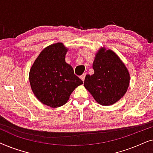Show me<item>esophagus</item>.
Masks as SVG:
<instances>
[{"label": "esophagus", "instance_id": "34e87169", "mask_svg": "<svg viewBox=\"0 0 153 153\" xmlns=\"http://www.w3.org/2000/svg\"><path fill=\"white\" fill-rule=\"evenodd\" d=\"M85 75H86V74H85V73H83V74L82 75H81V76H80V79H81V80H82L83 81H84Z\"/></svg>", "mask_w": 153, "mask_h": 153}]
</instances>
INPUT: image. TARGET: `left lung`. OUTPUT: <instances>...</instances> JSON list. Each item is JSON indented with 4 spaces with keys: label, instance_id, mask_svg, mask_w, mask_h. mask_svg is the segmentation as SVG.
Returning <instances> with one entry per match:
<instances>
[{
    "label": "left lung",
    "instance_id": "left-lung-1",
    "mask_svg": "<svg viewBox=\"0 0 153 153\" xmlns=\"http://www.w3.org/2000/svg\"><path fill=\"white\" fill-rule=\"evenodd\" d=\"M93 74H87L84 86L101 105L116 103L127 92L129 74L124 63L111 50L101 49L93 62Z\"/></svg>",
    "mask_w": 153,
    "mask_h": 153
}]
</instances>
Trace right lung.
I'll return each mask as SVG.
<instances>
[{"label": "right lung", "mask_w": 153, "mask_h": 153, "mask_svg": "<svg viewBox=\"0 0 153 153\" xmlns=\"http://www.w3.org/2000/svg\"><path fill=\"white\" fill-rule=\"evenodd\" d=\"M68 49L62 43L46 47L29 73L31 88L42 103L56 108L66 103L73 91L82 84L65 60Z\"/></svg>", "instance_id": "right-lung-1"}]
</instances>
